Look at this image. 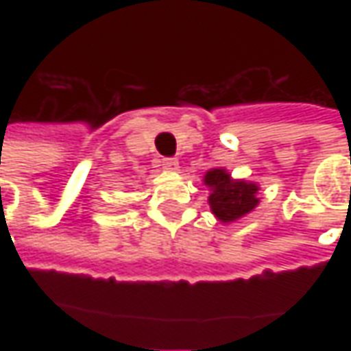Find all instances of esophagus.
<instances>
[{
    "label": "esophagus",
    "mask_w": 351,
    "mask_h": 351,
    "mask_svg": "<svg viewBox=\"0 0 351 351\" xmlns=\"http://www.w3.org/2000/svg\"><path fill=\"white\" fill-rule=\"evenodd\" d=\"M162 168L168 169V171H176V169H180V162L176 158H164L162 160Z\"/></svg>",
    "instance_id": "34e87169"
}]
</instances>
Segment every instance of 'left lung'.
<instances>
[{"instance_id": "left-lung-1", "label": "left lung", "mask_w": 351, "mask_h": 351, "mask_svg": "<svg viewBox=\"0 0 351 351\" xmlns=\"http://www.w3.org/2000/svg\"><path fill=\"white\" fill-rule=\"evenodd\" d=\"M203 182L210 187L209 205L213 215L221 223H234L258 207V185L244 180H232L223 168H213L205 173Z\"/></svg>"}]
</instances>
